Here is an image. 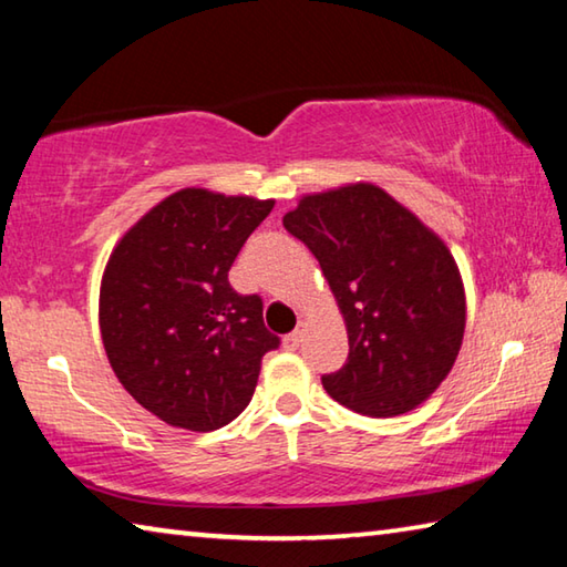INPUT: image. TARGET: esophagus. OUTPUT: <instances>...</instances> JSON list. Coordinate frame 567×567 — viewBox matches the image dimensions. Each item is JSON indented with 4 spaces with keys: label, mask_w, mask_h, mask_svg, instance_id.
<instances>
[{
    "label": "esophagus",
    "mask_w": 567,
    "mask_h": 567,
    "mask_svg": "<svg viewBox=\"0 0 567 567\" xmlns=\"http://www.w3.org/2000/svg\"><path fill=\"white\" fill-rule=\"evenodd\" d=\"M282 344H285V350H297V348H300V344H302V330H292L290 334H285Z\"/></svg>",
    "instance_id": "1"
}]
</instances>
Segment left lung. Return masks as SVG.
<instances>
[{"label": "left lung", "instance_id": "8db88e82", "mask_svg": "<svg viewBox=\"0 0 567 567\" xmlns=\"http://www.w3.org/2000/svg\"><path fill=\"white\" fill-rule=\"evenodd\" d=\"M282 225L318 257L348 328V362L322 375L328 395L368 417L415 410L453 370L465 332L443 239L370 182L305 195Z\"/></svg>", "mask_w": 567, "mask_h": 567}]
</instances>
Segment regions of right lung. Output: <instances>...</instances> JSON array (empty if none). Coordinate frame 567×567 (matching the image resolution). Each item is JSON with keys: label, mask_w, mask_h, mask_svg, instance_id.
<instances>
[{"label": "right lung", "mask_w": 567, "mask_h": 567, "mask_svg": "<svg viewBox=\"0 0 567 567\" xmlns=\"http://www.w3.org/2000/svg\"><path fill=\"white\" fill-rule=\"evenodd\" d=\"M275 199L187 187L162 199L110 255L100 330L124 390L167 425L209 433L243 412L265 352L260 295L227 280L245 239Z\"/></svg>", "instance_id": "right-lung-1"}]
</instances>
